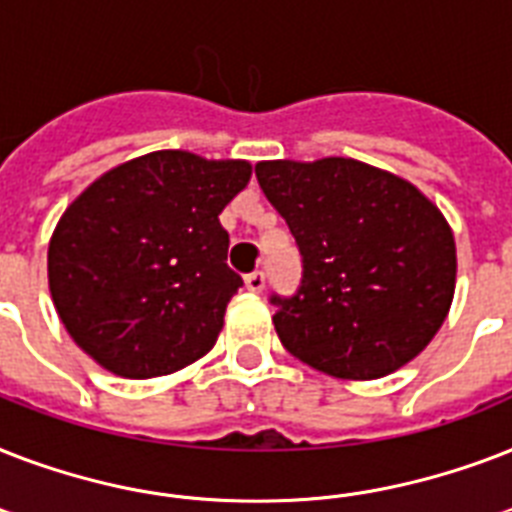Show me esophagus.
Here are the masks:
<instances>
[{
    "label": "esophagus",
    "mask_w": 512,
    "mask_h": 512,
    "mask_svg": "<svg viewBox=\"0 0 512 512\" xmlns=\"http://www.w3.org/2000/svg\"><path fill=\"white\" fill-rule=\"evenodd\" d=\"M244 284H247L249 292H255V295H260L265 289V273L263 271H255V273H249L247 279H244Z\"/></svg>",
    "instance_id": "34e87169"
}]
</instances>
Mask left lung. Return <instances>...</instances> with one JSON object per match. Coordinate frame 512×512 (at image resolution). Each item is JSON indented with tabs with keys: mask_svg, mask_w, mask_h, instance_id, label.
Instances as JSON below:
<instances>
[{
	"mask_svg": "<svg viewBox=\"0 0 512 512\" xmlns=\"http://www.w3.org/2000/svg\"><path fill=\"white\" fill-rule=\"evenodd\" d=\"M257 183L303 257L292 297L273 295L281 345L340 380L409 364L444 324L457 249L412 183L356 159L260 162Z\"/></svg>",
	"mask_w": 512,
	"mask_h": 512,
	"instance_id": "left-lung-1",
	"label": "left lung"
}]
</instances>
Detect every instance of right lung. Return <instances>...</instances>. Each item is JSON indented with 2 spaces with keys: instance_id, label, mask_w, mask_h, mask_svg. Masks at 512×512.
<instances>
[{
  "instance_id": "obj_1",
  "label": "right lung",
  "mask_w": 512,
  "mask_h": 512,
  "mask_svg": "<svg viewBox=\"0 0 512 512\" xmlns=\"http://www.w3.org/2000/svg\"><path fill=\"white\" fill-rule=\"evenodd\" d=\"M241 159L154 151L100 175L55 225L50 295L103 369L148 380L212 350L241 276L217 215L247 188Z\"/></svg>"
}]
</instances>
